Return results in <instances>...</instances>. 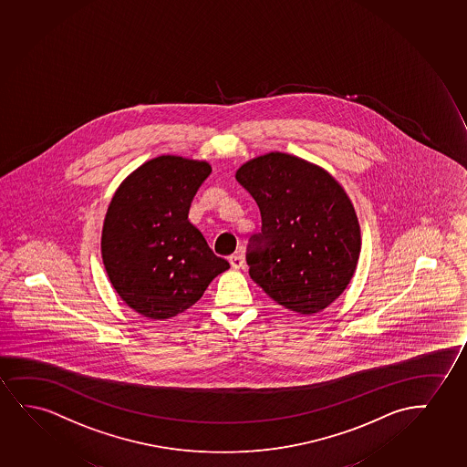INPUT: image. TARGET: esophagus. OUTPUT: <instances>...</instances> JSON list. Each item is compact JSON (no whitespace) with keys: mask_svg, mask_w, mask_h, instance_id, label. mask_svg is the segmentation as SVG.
I'll use <instances>...</instances> for the list:
<instances>
[{"mask_svg":"<svg viewBox=\"0 0 467 467\" xmlns=\"http://www.w3.org/2000/svg\"><path fill=\"white\" fill-rule=\"evenodd\" d=\"M229 263L234 269H242L244 265V256H240V254H235V256L229 257Z\"/></svg>","mask_w":467,"mask_h":467,"instance_id":"obj_1","label":"esophagus"}]
</instances>
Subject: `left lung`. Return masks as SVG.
<instances>
[{
	"instance_id": "left-lung-1",
	"label": "left lung",
	"mask_w": 467,
	"mask_h": 467,
	"mask_svg": "<svg viewBox=\"0 0 467 467\" xmlns=\"http://www.w3.org/2000/svg\"><path fill=\"white\" fill-rule=\"evenodd\" d=\"M235 178L263 217L246 254L251 278L286 309L322 312L348 288L360 256L348 193L320 166L282 151L253 158Z\"/></svg>"
}]
</instances>
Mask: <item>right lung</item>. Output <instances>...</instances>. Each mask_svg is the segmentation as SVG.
Segmentation results:
<instances>
[{
  "instance_id": "right-lung-1",
  "label": "right lung",
  "mask_w": 467,
  "mask_h": 467,
  "mask_svg": "<svg viewBox=\"0 0 467 467\" xmlns=\"http://www.w3.org/2000/svg\"><path fill=\"white\" fill-rule=\"evenodd\" d=\"M206 161L161 155L119 184L102 229V261L115 291L151 320L176 317L230 265L189 221Z\"/></svg>"
}]
</instances>
